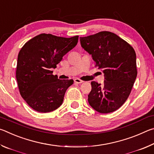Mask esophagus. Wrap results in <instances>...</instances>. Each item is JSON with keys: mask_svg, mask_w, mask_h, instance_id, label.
<instances>
[{"mask_svg": "<svg viewBox=\"0 0 154 154\" xmlns=\"http://www.w3.org/2000/svg\"><path fill=\"white\" fill-rule=\"evenodd\" d=\"M74 82H75V83H82L83 82V81L78 79V78H76V79H75Z\"/></svg>", "mask_w": 154, "mask_h": 154, "instance_id": "obj_1", "label": "esophagus"}]
</instances>
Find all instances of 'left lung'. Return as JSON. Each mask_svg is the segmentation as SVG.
<instances>
[{
	"label": "left lung",
	"mask_w": 154,
	"mask_h": 154,
	"mask_svg": "<svg viewBox=\"0 0 154 154\" xmlns=\"http://www.w3.org/2000/svg\"><path fill=\"white\" fill-rule=\"evenodd\" d=\"M82 48L92 55L96 66L102 69L103 84L92 82L88 103L100 113L118 109L128 98L137 75L133 48L116 34L102 31L80 37Z\"/></svg>",
	"instance_id": "1"
}]
</instances>
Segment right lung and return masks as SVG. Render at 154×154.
<instances>
[{"label": "right lung", "instance_id": "right-lung-1", "mask_svg": "<svg viewBox=\"0 0 154 154\" xmlns=\"http://www.w3.org/2000/svg\"><path fill=\"white\" fill-rule=\"evenodd\" d=\"M79 36L71 38L43 33L26 43L18 54L16 79L22 97L31 108L48 113L62 105L72 79H59L51 69L73 49Z\"/></svg>", "mask_w": 154, "mask_h": 154}]
</instances>
